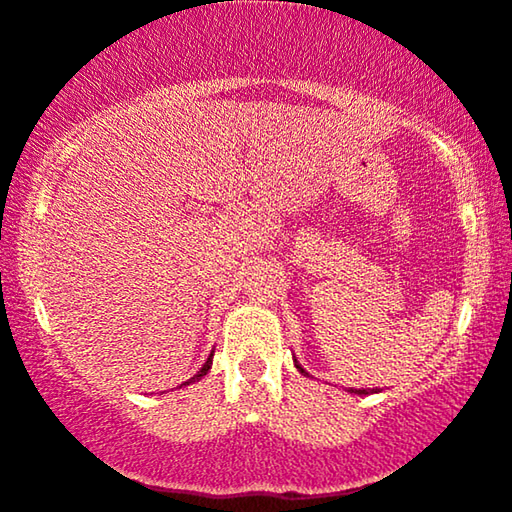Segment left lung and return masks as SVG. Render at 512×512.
<instances>
[{
	"instance_id": "8db88e82",
	"label": "left lung",
	"mask_w": 512,
	"mask_h": 512,
	"mask_svg": "<svg viewBox=\"0 0 512 512\" xmlns=\"http://www.w3.org/2000/svg\"><path fill=\"white\" fill-rule=\"evenodd\" d=\"M293 363H296V368L300 370V373H305V370L298 366V361H296V359H293ZM305 375H307V373H305ZM349 391H352V394H370V391H377V389H370V391H368V389H349Z\"/></svg>"
}]
</instances>
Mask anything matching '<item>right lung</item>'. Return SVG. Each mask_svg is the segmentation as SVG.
Here are the masks:
<instances>
[{
  "label": "right lung",
  "mask_w": 512,
  "mask_h": 512,
  "mask_svg": "<svg viewBox=\"0 0 512 512\" xmlns=\"http://www.w3.org/2000/svg\"><path fill=\"white\" fill-rule=\"evenodd\" d=\"M212 356H214V354H209V359L205 361V366H202V368L198 370V375H193V377H191V380H188V382H184V384H191V382H195V380H200V377H202V375H207V370H209V368H212Z\"/></svg>",
  "instance_id": "add662e5"
}]
</instances>
